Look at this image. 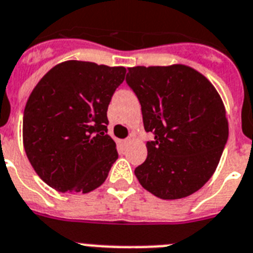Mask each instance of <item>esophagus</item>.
Wrapping results in <instances>:
<instances>
[{
	"label": "esophagus",
	"mask_w": 253,
	"mask_h": 253,
	"mask_svg": "<svg viewBox=\"0 0 253 253\" xmlns=\"http://www.w3.org/2000/svg\"><path fill=\"white\" fill-rule=\"evenodd\" d=\"M130 143H131V139H130V137H127V139L122 140V145H123V146L130 145Z\"/></svg>",
	"instance_id": "34e87169"
}]
</instances>
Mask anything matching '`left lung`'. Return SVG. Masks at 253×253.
<instances>
[{
  "mask_svg": "<svg viewBox=\"0 0 253 253\" xmlns=\"http://www.w3.org/2000/svg\"><path fill=\"white\" fill-rule=\"evenodd\" d=\"M127 84L141 105L154 140L135 169L144 189L161 199L185 198L215 172L228 141L221 97L207 78L186 65L128 68Z\"/></svg>",
  "mask_w": 253,
  "mask_h": 253,
  "instance_id": "8db88e82",
  "label": "left lung"
}]
</instances>
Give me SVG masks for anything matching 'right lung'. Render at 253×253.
Wrapping results in <instances>:
<instances>
[{
  "instance_id": "right-lung-1",
  "label": "right lung",
  "mask_w": 253,
  "mask_h": 253,
  "mask_svg": "<svg viewBox=\"0 0 253 253\" xmlns=\"http://www.w3.org/2000/svg\"><path fill=\"white\" fill-rule=\"evenodd\" d=\"M126 68L69 60L33 88L23 117L32 167L59 192L88 193L105 181L118 158L107 110Z\"/></svg>"
}]
</instances>
